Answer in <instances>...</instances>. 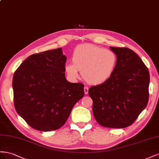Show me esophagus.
Here are the masks:
<instances>
[{"label":"esophagus","mask_w":159,"mask_h":159,"mask_svg":"<svg viewBox=\"0 0 159 159\" xmlns=\"http://www.w3.org/2000/svg\"><path fill=\"white\" fill-rule=\"evenodd\" d=\"M84 94H87L89 93V88L87 87H84Z\"/></svg>","instance_id":"esophagus-1"}]
</instances>
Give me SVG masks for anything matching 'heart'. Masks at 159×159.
Returning <instances> with one entry per match:
<instances>
[{
    "label": "heart",
    "mask_w": 159,
    "mask_h": 159,
    "mask_svg": "<svg viewBox=\"0 0 159 159\" xmlns=\"http://www.w3.org/2000/svg\"><path fill=\"white\" fill-rule=\"evenodd\" d=\"M116 59V54L109 50L94 44H80L72 53L73 64H66L65 71L70 78L76 79L79 77V70L89 84H101L111 78Z\"/></svg>",
    "instance_id": "1"
}]
</instances>
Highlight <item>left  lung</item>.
Here are the masks:
<instances>
[{
  "label": "left lung",
  "instance_id": "1",
  "mask_svg": "<svg viewBox=\"0 0 159 159\" xmlns=\"http://www.w3.org/2000/svg\"><path fill=\"white\" fill-rule=\"evenodd\" d=\"M110 48L117 58L115 71L105 83L90 87L89 94L98 123L105 127L122 129L132 125L146 108L150 75L131 49Z\"/></svg>",
  "mask_w": 159,
  "mask_h": 159
}]
</instances>
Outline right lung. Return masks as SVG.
Masks as SVG:
<instances>
[{
    "mask_svg": "<svg viewBox=\"0 0 159 159\" xmlns=\"http://www.w3.org/2000/svg\"><path fill=\"white\" fill-rule=\"evenodd\" d=\"M66 57L58 48L29 56L12 79L16 112L32 128L55 130L65 124L84 95V84L65 78Z\"/></svg>",
    "mask_w": 159,
    "mask_h": 159,
    "instance_id": "add662e5",
    "label": "right lung"
}]
</instances>
